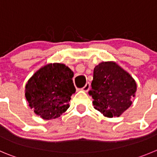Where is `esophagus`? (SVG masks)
Instances as JSON below:
<instances>
[{"mask_svg": "<svg viewBox=\"0 0 157 157\" xmlns=\"http://www.w3.org/2000/svg\"><path fill=\"white\" fill-rule=\"evenodd\" d=\"M89 88H90V83L87 82L86 84V86H85L82 89V90L84 91V92H88V91H89Z\"/></svg>", "mask_w": 157, "mask_h": 157, "instance_id": "34e87169", "label": "esophagus"}]
</instances>
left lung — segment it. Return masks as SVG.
<instances>
[{
    "label": "left lung",
    "instance_id": "obj_1",
    "mask_svg": "<svg viewBox=\"0 0 157 157\" xmlns=\"http://www.w3.org/2000/svg\"><path fill=\"white\" fill-rule=\"evenodd\" d=\"M89 94L93 106L104 116H120L132 105L136 83L129 73L115 62H102L95 67Z\"/></svg>",
    "mask_w": 157,
    "mask_h": 157
}]
</instances>
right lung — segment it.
I'll use <instances>...</instances> for the list:
<instances>
[{
  "instance_id": "1",
  "label": "right lung",
  "mask_w": 157,
  "mask_h": 157,
  "mask_svg": "<svg viewBox=\"0 0 157 157\" xmlns=\"http://www.w3.org/2000/svg\"><path fill=\"white\" fill-rule=\"evenodd\" d=\"M73 71L62 63H50L33 75L25 86V97L34 113L43 119L59 118L69 108L75 92Z\"/></svg>"
}]
</instances>
